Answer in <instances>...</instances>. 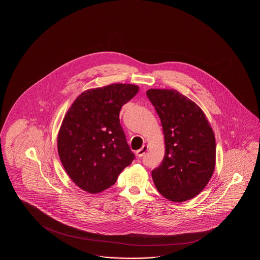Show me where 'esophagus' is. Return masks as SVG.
I'll return each instance as SVG.
<instances>
[{
	"mask_svg": "<svg viewBox=\"0 0 260 260\" xmlns=\"http://www.w3.org/2000/svg\"><path fill=\"white\" fill-rule=\"evenodd\" d=\"M149 149V147L148 146H146V145H144L143 147L141 148V149H138L137 150V152H136V154L138 157H142L145 153H146V151L148 150Z\"/></svg>",
	"mask_w": 260,
	"mask_h": 260,
	"instance_id": "esophagus-1",
	"label": "esophagus"
}]
</instances>
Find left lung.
Instances as JSON below:
<instances>
[{"label": "left lung", "instance_id": "1", "mask_svg": "<svg viewBox=\"0 0 260 260\" xmlns=\"http://www.w3.org/2000/svg\"><path fill=\"white\" fill-rule=\"evenodd\" d=\"M147 95L160 117L166 154L151 172L155 187L172 202L196 197L216 166V138L205 112L175 89H149Z\"/></svg>", "mask_w": 260, "mask_h": 260}]
</instances>
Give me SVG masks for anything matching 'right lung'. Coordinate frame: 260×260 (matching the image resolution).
Here are the masks:
<instances>
[{"label":"right lung","instance_id":"obj_1","mask_svg":"<svg viewBox=\"0 0 260 260\" xmlns=\"http://www.w3.org/2000/svg\"><path fill=\"white\" fill-rule=\"evenodd\" d=\"M138 90L129 83L88 89L67 111L57 150L68 176L84 191L99 193L110 188L135 159L119 114Z\"/></svg>","mask_w":260,"mask_h":260}]
</instances>
